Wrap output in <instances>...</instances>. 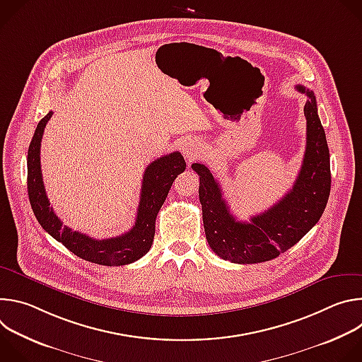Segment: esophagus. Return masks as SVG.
Here are the masks:
<instances>
[{
  "mask_svg": "<svg viewBox=\"0 0 362 362\" xmlns=\"http://www.w3.org/2000/svg\"><path fill=\"white\" fill-rule=\"evenodd\" d=\"M182 151H183V156L187 162L194 160V158L199 154V144L196 141L187 140L185 143H182Z\"/></svg>",
  "mask_w": 362,
  "mask_h": 362,
  "instance_id": "1",
  "label": "esophagus"
}]
</instances>
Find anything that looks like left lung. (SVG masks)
<instances>
[{
  "instance_id": "1",
  "label": "left lung",
  "mask_w": 362,
  "mask_h": 362,
  "mask_svg": "<svg viewBox=\"0 0 362 362\" xmlns=\"http://www.w3.org/2000/svg\"><path fill=\"white\" fill-rule=\"evenodd\" d=\"M308 95L306 148L292 189L272 208L249 222L236 221L229 212L218 180L204 165L193 163L199 175V200L203 228L212 250L233 264H259L275 259L298 243L322 216L331 192L329 150L321 124L317 98L311 90L296 86Z\"/></svg>"
}]
</instances>
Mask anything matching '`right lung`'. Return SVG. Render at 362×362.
<instances>
[{
	"label": "right lung",
	"instance_id": "obj_1",
	"mask_svg": "<svg viewBox=\"0 0 362 362\" xmlns=\"http://www.w3.org/2000/svg\"><path fill=\"white\" fill-rule=\"evenodd\" d=\"M51 116H53V112H48L37 124L27 156L28 197L38 223L47 233L62 242L70 252L84 261L106 267H122L136 262L151 247L156 216L168 197L172 183L177 175L186 169L183 156L179 151H173L151 162L146 168L137 218L127 233L110 239H93L81 232L64 226L49 206L45 194L40 166V147L45 124Z\"/></svg>",
	"mask_w": 362,
	"mask_h": 362
}]
</instances>
